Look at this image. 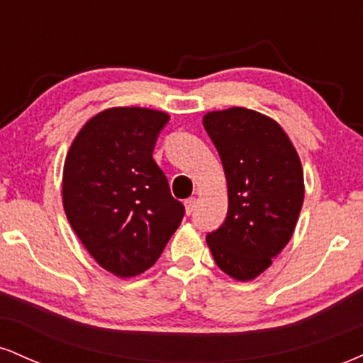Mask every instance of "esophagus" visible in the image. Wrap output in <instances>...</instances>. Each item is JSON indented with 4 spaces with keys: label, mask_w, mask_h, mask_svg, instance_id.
Here are the masks:
<instances>
[{
    "label": "esophagus",
    "mask_w": 363,
    "mask_h": 363,
    "mask_svg": "<svg viewBox=\"0 0 363 363\" xmlns=\"http://www.w3.org/2000/svg\"><path fill=\"white\" fill-rule=\"evenodd\" d=\"M196 203H198V199H196V198L186 199L184 206H186V213H187V215H191V213H193V211L196 210Z\"/></svg>",
    "instance_id": "esophagus-1"
}]
</instances>
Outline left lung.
Segmentation results:
<instances>
[{"mask_svg": "<svg viewBox=\"0 0 363 363\" xmlns=\"http://www.w3.org/2000/svg\"><path fill=\"white\" fill-rule=\"evenodd\" d=\"M203 126L218 150L228 187L227 218L206 235V244L223 273L254 280L294 235L306 191L301 158L285 129L257 111H211Z\"/></svg>", "mask_w": 363, "mask_h": 363, "instance_id": "1", "label": "left lung"}]
</instances>
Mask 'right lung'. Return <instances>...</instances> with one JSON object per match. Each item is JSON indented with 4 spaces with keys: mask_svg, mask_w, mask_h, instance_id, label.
Wrapping results in <instances>:
<instances>
[{
    "mask_svg": "<svg viewBox=\"0 0 363 363\" xmlns=\"http://www.w3.org/2000/svg\"><path fill=\"white\" fill-rule=\"evenodd\" d=\"M167 121V112L147 107H111L83 124L66 153V218L90 256L119 278L152 268L184 216L152 157Z\"/></svg>",
    "mask_w": 363,
    "mask_h": 363,
    "instance_id": "obj_1",
    "label": "right lung"
}]
</instances>
